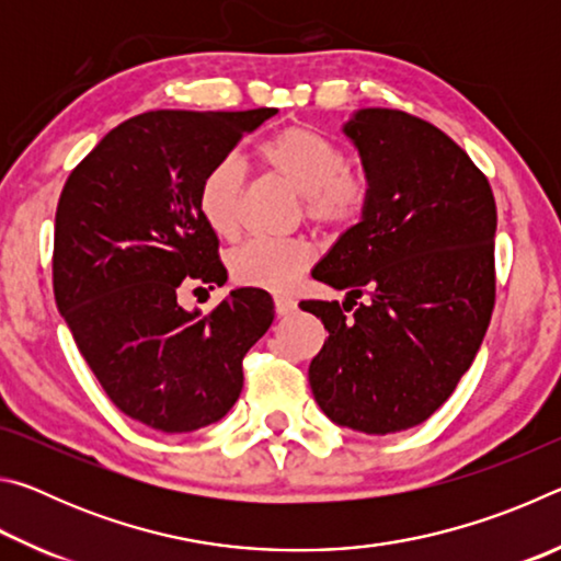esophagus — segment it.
<instances>
[{"instance_id": "esophagus-1", "label": "esophagus", "mask_w": 561, "mask_h": 561, "mask_svg": "<svg viewBox=\"0 0 561 561\" xmlns=\"http://www.w3.org/2000/svg\"><path fill=\"white\" fill-rule=\"evenodd\" d=\"M274 311H277L279 317H287L291 311H297V301L289 294H274Z\"/></svg>"}]
</instances>
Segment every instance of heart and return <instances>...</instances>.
Segmentation results:
<instances>
[{
    "mask_svg": "<svg viewBox=\"0 0 561 561\" xmlns=\"http://www.w3.org/2000/svg\"><path fill=\"white\" fill-rule=\"evenodd\" d=\"M257 165L301 195L307 220L327 230L356 225L371 201V180L351 168L334 138L307 126H287L254 148ZM244 168L225 156L207 168L197 187V210L215 234L232 240L242 225ZM314 244L307 237L250 240L227 257L232 277L244 287L282 291L314 262Z\"/></svg>",
    "mask_w": 561,
    "mask_h": 561,
    "instance_id": "b5f03b06",
    "label": "heart"
}]
</instances>
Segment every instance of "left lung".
Masks as SVG:
<instances>
[{"instance_id":"8db88e82","label":"left lung","mask_w":561,"mask_h":561,"mask_svg":"<svg viewBox=\"0 0 561 561\" xmlns=\"http://www.w3.org/2000/svg\"><path fill=\"white\" fill-rule=\"evenodd\" d=\"M344 133L371 180V201L311 272L348 289L344 307L299 304L329 331L309 383L336 425L386 435L428 421L485 339L497 207L482 170L428 121L360 108ZM360 293L373 304L354 310Z\"/></svg>"}]
</instances>
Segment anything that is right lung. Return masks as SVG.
Instances as JSON below:
<instances>
[{
	"label": "right lung",
	"instance_id": "add662e5",
	"mask_svg": "<svg viewBox=\"0 0 561 561\" xmlns=\"http://www.w3.org/2000/svg\"><path fill=\"white\" fill-rule=\"evenodd\" d=\"M274 113H140L106 133L61 190L56 307L111 401L156 431L190 433L227 415L244 354L272 327L262 289H234L207 317L180 307V291L227 282L197 187Z\"/></svg>",
	"mask_w": 561,
	"mask_h": 561
}]
</instances>
